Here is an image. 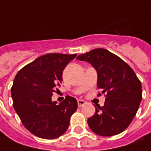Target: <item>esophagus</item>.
Returning a JSON list of instances; mask_svg holds the SVG:
<instances>
[{
    "instance_id": "34e87169",
    "label": "esophagus",
    "mask_w": 151,
    "mask_h": 151,
    "mask_svg": "<svg viewBox=\"0 0 151 151\" xmlns=\"http://www.w3.org/2000/svg\"><path fill=\"white\" fill-rule=\"evenodd\" d=\"M86 104V102L83 100H78V107H82L83 105H84Z\"/></svg>"
}]
</instances>
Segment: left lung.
<instances>
[{
  "label": "left lung",
  "mask_w": 151,
  "mask_h": 151,
  "mask_svg": "<svg viewBox=\"0 0 151 151\" xmlns=\"http://www.w3.org/2000/svg\"><path fill=\"white\" fill-rule=\"evenodd\" d=\"M91 64L97 71V86L105 93L104 106L87 119L96 134L111 137L125 130L134 119L142 98L141 81L129 65L106 49L97 48L77 57Z\"/></svg>",
  "instance_id": "left-lung-1"
}]
</instances>
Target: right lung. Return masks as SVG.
<instances>
[{"instance_id": "1", "label": "right lung", "mask_w": 151, "mask_h": 151, "mask_svg": "<svg viewBox=\"0 0 151 151\" xmlns=\"http://www.w3.org/2000/svg\"><path fill=\"white\" fill-rule=\"evenodd\" d=\"M77 54L50 53L37 58L21 68L11 87L14 108L24 126L36 137L55 139L65 133L78 109L74 97L67 96L60 105L52 102L60 86L65 66Z\"/></svg>"}]
</instances>
